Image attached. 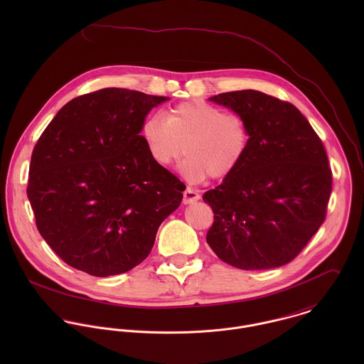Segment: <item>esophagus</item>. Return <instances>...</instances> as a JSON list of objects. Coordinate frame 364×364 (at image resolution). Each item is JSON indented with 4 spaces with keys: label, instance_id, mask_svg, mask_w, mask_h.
I'll return each mask as SVG.
<instances>
[{
    "label": "esophagus",
    "instance_id": "esophagus-1",
    "mask_svg": "<svg viewBox=\"0 0 364 364\" xmlns=\"http://www.w3.org/2000/svg\"><path fill=\"white\" fill-rule=\"evenodd\" d=\"M199 199H200V195L196 191H193L191 188L185 189V192H183V205H189V203L198 202Z\"/></svg>",
    "mask_w": 364,
    "mask_h": 364
}]
</instances>
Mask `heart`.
Listing matches in <instances>:
<instances>
[{"instance_id":"obj_1","label":"heart","mask_w":364,"mask_h":364,"mask_svg":"<svg viewBox=\"0 0 364 364\" xmlns=\"http://www.w3.org/2000/svg\"><path fill=\"white\" fill-rule=\"evenodd\" d=\"M141 136L151 158L162 166L173 164L185 149L188 156L182 171L191 182H200L208 175L218 179L234 172L247 156L251 141L244 117L205 101L176 105L166 119L147 116Z\"/></svg>"}]
</instances>
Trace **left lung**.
Returning a JSON list of instances; mask_svg holds the SVG:
<instances>
[{
	"label": "left lung",
	"instance_id": "8db88e82",
	"mask_svg": "<svg viewBox=\"0 0 364 364\" xmlns=\"http://www.w3.org/2000/svg\"><path fill=\"white\" fill-rule=\"evenodd\" d=\"M210 101L244 117L251 141L240 166L203 195L214 213L208 244L238 269L283 266L325 221L332 171L323 144L290 102L254 90Z\"/></svg>",
	"mask_w": 364,
	"mask_h": 364
}]
</instances>
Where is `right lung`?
I'll use <instances>...</instances> for the list:
<instances>
[{
	"label": "right lung",
	"mask_w": 364,
	"mask_h": 364,
	"mask_svg": "<svg viewBox=\"0 0 364 364\" xmlns=\"http://www.w3.org/2000/svg\"><path fill=\"white\" fill-rule=\"evenodd\" d=\"M165 101L104 88L64 105L39 137L26 193L41 235L67 264L97 277L129 272L179 208L183 183L140 136L147 113Z\"/></svg>",
	"instance_id": "right-lung-1"
}]
</instances>
